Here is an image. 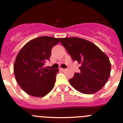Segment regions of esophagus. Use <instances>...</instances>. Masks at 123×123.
<instances>
[{
  "mask_svg": "<svg viewBox=\"0 0 123 123\" xmlns=\"http://www.w3.org/2000/svg\"><path fill=\"white\" fill-rule=\"evenodd\" d=\"M59 70H61V71H65V70H66V69H63V68H60V69H59Z\"/></svg>",
  "mask_w": 123,
  "mask_h": 123,
  "instance_id": "1",
  "label": "esophagus"
}]
</instances>
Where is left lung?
I'll return each instance as SVG.
<instances>
[{
  "label": "left lung",
  "instance_id": "1",
  "mask_svg": "<svg viewBox=\"0 0 123 123\" xmlns=\"http://www.w3.org/2000/svg\"><path fill=\"white\" fill-rule=\"evenodd\" d=\"M61 43L73 61L80 64V72L75 73L69 82L72 87L84 94L97 92L108 80L111 63L106 54L93 43L77 37L60 38Z\"/></svg>",
  "mask_w": 123,
  "mask_h": 123
}]
</instances>
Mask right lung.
<instances>
[{"mask_svg": "<svg viewBox=\"0 0 123 123\" xmlns=\"http://www.w3.org/2000/svg\"><path fill=\"white\" fill-rule=\"evenodd\" d=\"M58 43L56 38L40 36L28 42L17 54L13 66L15 79L30 95L43 97L54 87L59 69H47L44 65Z\"/></svg>", "mask_w": 123, "mask_h": 123, "instance_id": "right-lung-1", "label": "right lung"}]
</instances>
